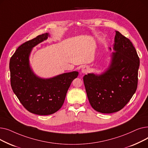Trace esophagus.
I'll return each mask as SVG.
<instances>
[{
	"label": "esophagus",
	"instance_id": "obj_1",
	"mask_svg": "<svg viewBox=\"0 0 148 148\" xmlns=\"http://www.w3.org/2000/svg\"><path fill=\"white\" fill-rule=\"evenodd\" d=\"M89 68L87 66H85L82 69V73L83 74H86L89 71Z\"/></svg>",
	"mask_w": 148,
	"mask_h": 148
}]
</instances>
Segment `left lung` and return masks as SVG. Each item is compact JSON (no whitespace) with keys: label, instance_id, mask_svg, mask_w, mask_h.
Returning <instances> with one entry per match:
<instances>
[{"label":"left lung","instance_id":"8db88e82","mask_svg":"<svg viewBox=\"0 0 148 148\" xmlns=\"http://www.w3.org/2000/svg\"><path fill=\"white\" fill-rule=\"evenodd\" d=\"M111 50V49L110 48ZM112 60L99 75L83 77L89 101L96 111L112 113L121 110L130 101L137 88L140 60L128 38L116 31Z\"/></svg>","mask_w":148,"mask_h":148}]
</instances>
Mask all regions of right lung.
Segmentation results:
<instances>
[{
  "instance_id": "add662e5",
  "label": "right lung",
  "mask_w": 148,
  "mask_h": 148,
  "mask_svg": "<svg viewBox=\"0 0 148 148\" xmlns=\"http://www.w3.org/2000/svg\"><path fill=\"white\" fill-rule=\"evenodd\" d=\"M48 33L37 36L18 47L10 61L11 85L20 102L29 112L51 114L63 105L67 91L77 71L64 73L50 79L36 75L30 68L29 56L32 48L46 40Z\"/></svg>"
}]
</instances>
